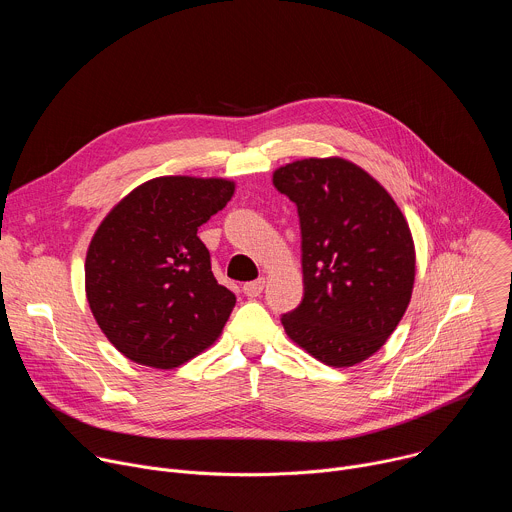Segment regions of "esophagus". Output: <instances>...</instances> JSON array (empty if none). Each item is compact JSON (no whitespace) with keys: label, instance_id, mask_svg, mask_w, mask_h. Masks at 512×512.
Instances as JSON below:
<instances>
[{"label":"esophagus","instance_id":"1","mask_svg":"<svg viewBox=\"0 0 512 512\" xmlns=\"http://www.w3.org/2000/svg\"><path fill=\"white\" fill-rule=\"evenodd\" d=\"M263 287H265V279H255V281L245 283V285H243V291H245L247 298L253 300V298H259V296H261Z\"/></svg>","mask_w":512,"mask_h":512}]
</instances>
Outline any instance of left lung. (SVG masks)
Wrapping results in <instances>:
<instances>
[{
    "mask_svg": "<svg viewBox=\"0 0 512 512\" xmlns=\"http://www.w3.org/2000/svg\"><path fill=\"white\" fill-rule=\"evenodd\" d=\"M273 186L296 202L304 300L285 334L334 369L373 356L401 322L415 283V243L393 196L350 160L279 166Z\"/></svg>",
    "mask_w": 512,
    "mask_h": 512,
    "instance_id": "8db88e82",
    "label": "left lung"
}]
</instances>
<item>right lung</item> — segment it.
I'll return each instance as SVG.
<instances>
[{"mask_svg":"<svg viewBox=\"0 0 512 512\" xmlns=\"http://www.w3.org/2000/svg\"><path fill=\"white\" fill-rule=\"evenodd\" d=\"M235 194L227 178L160 176L123 196L85 259L89 308L129 360L170 371L212 346L235 308L198 227Z\"/></svg>","mask_w":512,"mask_h":512,"instance_id":"right-lung-1","label":"right lung"}]
</instances>
